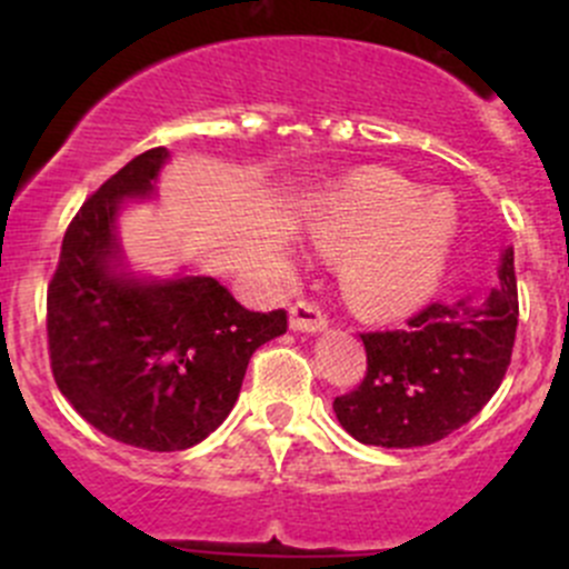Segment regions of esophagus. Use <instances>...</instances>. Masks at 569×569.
Returning a JSON list of instances; mask_svg holds the SVG:
<instances>
[{
    "instance_id": "obj_1",
    "label": "esophagus",
    "mask_w": 569,
    "mask_h": 569,
    "mask_svg": "<svg viewBox=\"0 0 569 569\" xmlns=\"http://www.w3.org/2000/svg\"><path fill=\"white\" fill-rule=\"evenodd\" d=\"M289 325L297 332H321L327 330V313L319 306H313V302H295L291 306Z\"/></svg>"
}]
</instances>
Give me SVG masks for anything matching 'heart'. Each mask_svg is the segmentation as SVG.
Returning <instances> with one entry per match:
<instances>
[{
  "label": "heart",
  "mask_w": 569,
  "mask_h": 569,
  "mask_svg": "<svg viewBox=\"0 0 569 569\" xmlns=\"http://www.w3.org/2000/svg\"><path fill=\"white\" fill-rule=\"evenodd\" d=\"M460 214L449 194H421L388 170L332 187L308 217L313 242L347 256V289L360 308L401 317L432 297L455 248Z\"/></svg>",
  "instance_id": "heart-1"
}]
</instances>
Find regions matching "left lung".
I'll return each instance as SVG.
<instances>
[{"mask_svg":"<svg viewBox=\"0 0 569 569\" xmlns=\"http://www.w3.org/2000/svg\"><path fill=\"white\" fill-rule=\"evenodd\" d=\"M518 330L515 250L498 286L481 300L432 302L405 330L363 332L366 377L336 396L332 410L355 440L382 449H418L465 427L498 391Z\"/></svg>","mask_w":569,"mask_h":569,"instance_id":"left-lung-1","label":"left lung"}]
</instances>
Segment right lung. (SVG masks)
Masks as SVG:
<instances>
[{
	"label": "right lung",
	"mask_w": 569,
	"mask_h": 569,
	"mask_svg": "<svg viewBox=\"0 0 569 569\" xmlns=\"http://www.w3.org/2000/svg\"><path fill=\"white\" fill-rule=\"evenodd\" d=\"M168 157L140 153L84 200L46 295L60 393L107 438L148 451L209 438L237 405L252 352L289 327L286 311H248L206 274L123 272L120 206L153 192Z\"/></svg>",
	"instance_id": "right-lung-1"
}]
</instances>
